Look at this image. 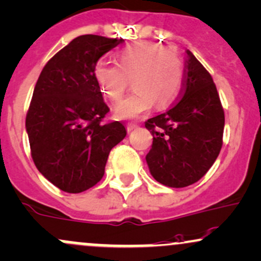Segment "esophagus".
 <instances>
[{
  "instance_id": "34e87169",
  "label": "esophagus",
  "mask_w": 261,
  "mask_h": 261,
  "mask_svg": "<svg viewBox=\"0 0 261 261\" xmlns=\"http://www.w3.org/2000/svg\"><path fill=\"white\" fill-rule=\"evenodd\" d=\"M136 127H137V124H133V122H131V124L126 125V128H127L128 133H130V131H133V130H135Z\"/></svg>"
}]
</instances>
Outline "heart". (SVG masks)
<instances>
[{"label": "heart", "mask_w": 261, "mask_h": 261, "mask_svg": "<svg viewBox=\"0 0 261 261\" xmlns=\"http://www.w3.org/2000/svg\"><path fill=\"white\" fill-rule=\"evenodd\" d=\"M94 75L102 93L116 102L133 82L135 90L119 102V119H135L150 110L171 105L178 96L183 82V62L172 48L152 42L127 45L117 53V64L100 59Z\"/></svg>", "instance_id": "heart-1"}]
</instances>
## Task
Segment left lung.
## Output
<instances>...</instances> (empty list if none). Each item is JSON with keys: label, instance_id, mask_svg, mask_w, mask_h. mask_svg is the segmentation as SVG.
Listing matches in <instances>:
<instances>
[{"label": "left lung", "instance_id": "left-lung-1", "mask_svg": "<svg viewBox=\"0 0 261 261\" xmlns=\"http://www.w3.org/2000/svg\"><path fill=\"white\" fill-rule=\"evenodd\" d=\"M145 126L153 141L146 154L157 182L182 188L199 181L223 145L224 110L211 74L187 50L181 99Z\"/></svg>", "mask_w": 261, "mask_h": 261}]
</instances>
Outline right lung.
Masks as SVG:
<instances>
[{"label": "right lung", "instance_id": "add662e5", "mask_svg": "<svg viewBox=\"0 0 261 261\" xmlns=\"http://www.w3.org/2000/svg\"><path fill=\"white\" fill-rule=\"evenodd\" d=\"M124 42L95 34L74 38L43 68L25 117L36 167L59 190L80 193L105 172L109 153L126 136L109 113L94 75L96 62Z\"/></svg>", "mask_w": 261, "mask_h": 261}]
</instances>
